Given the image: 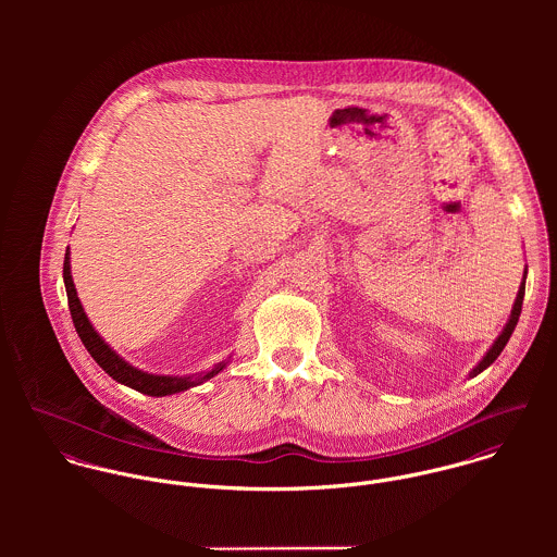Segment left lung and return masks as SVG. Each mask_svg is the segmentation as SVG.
I'll return each instance as SVG.
<instances>
[{
  "instance_id": "1",
  "label": "left lung",
  "mask_w": 557,
  "mask_h": 557,
  "mask_svg": "<svg viewBox=\"0 0 557 557\" xmlns=\"http://www.w3.org/2000/svg\"><path fill=\"white\" fill-rule=\"evenodd\" d=\"M525 274H528V268H525V272H523V281H521V287H519V294H517V300H515V305H512V311H510V319H508L506 327L502 330V334L497 336V341L491 345V349L486 351V356L478 362V367L470 373V377H476L478 373H482L486 367H491V364L495 362V358H497V356L502 354V349L506 347L510 334L515 332V325H517V321H519L521 307H523V296H525Z\"/></svg>"
}]
</instances>
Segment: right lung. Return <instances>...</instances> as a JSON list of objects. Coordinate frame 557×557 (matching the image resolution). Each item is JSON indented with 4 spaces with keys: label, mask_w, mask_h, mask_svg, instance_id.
<instances>
[{
    "label": "right lung",
    "mask_w": 557,
    "mask_h": 557,
    "mask_svg": "<svg viewBox=\"0 0 557 557\" xmlns=\"http://www.w3.org/2000/svg\"><path fill=\"white\" fill-rule=\"evenodd\" d=\"M64 285H66V294H69V309H71V318L73 323L77 327V334H79L85 349L89 351V356L98 362V367L111 375L115 382L133 388V391H139L144 395H150V397H166V395H175V393H182V391H188L197 384H203L208 382L210 377L219 375L227 362H219L212 371L208 373H201L197 377H169V375H150V373H144L135 367H131L126 360H122L102 338L100 334L94 330V325L89 323L87 315L83 313V307H81L79 298H77V289H75V283H73V274H71V252L66 250V257H64Z\"/></svg>",
    "instance_id": "obj_1"
}]
</instances>
